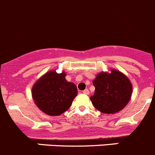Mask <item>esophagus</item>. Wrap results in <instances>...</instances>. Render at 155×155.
<instances>
[{
    "label": "esophagus",
    "instance_id": "34e87169",
    "mask_svg": "<svg viewBox=\"0 0 155 155\" xmlns=\"http://www.w3.org/2000/svg\"><path fill=\"white\" fill-rule=\"evenodd\" d=\"M83 94H89L88 89H85L84 91H83Z\"/></svg>",
    "mask_w": 155,
    "mask_h": 155
}]
</instances>
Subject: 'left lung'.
<instances>
[{"label": "left lung", "mask_w": 155, "mask_h": 155, "mask_svg": "<svg viewBox=\"0 0 155 155\" xmlns=\"http://www.w3.org/2000/svg\"><path fill=\"white\" fill-rule=\"evenodd\" d=\"M93 84L94 94L90 99L94 107L104 114H115L124 109L132 94V84L124 74L111 69L97 74Z\"/></svg>", "instance_id": "left-lung-1"}]
</instances>
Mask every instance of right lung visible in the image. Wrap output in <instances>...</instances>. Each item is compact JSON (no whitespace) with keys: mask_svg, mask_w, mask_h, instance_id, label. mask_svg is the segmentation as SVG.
<instances>
[{"mask_svg":"<svg viewBox=\"0 0 155 155\" xmlns=\"http://www.w3.org/2000/svg\"><path fill=\"white\" fill-rule=\"evenodd\" d=\"M64 71L51 70L42 75L35 83L31 94L40 110L49 116H58L71 106L78 95L76 85L65 79Z\"/></svg>","mask_w":155,"mask_h":155,"instance_id":"obj_1","label":"right lung"}]
</instances>
